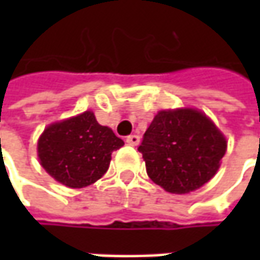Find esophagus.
Segmentation results:
<instances>
[{"mask_svg":"<svg viewBox=\"0 0 260 260\" xmlns=\"http://www.w3.org/2000/svg\"><path fill=\"white\" fill-rule=\"evenodd\" d=\"M125 142L130 146H137L139 145V142H140V137L137 135H130L125 137Z\"/></svg>","mask_w":260,"mask_h":260,"instance_id":"34e87169","label":"esophagus"}]
</instances>
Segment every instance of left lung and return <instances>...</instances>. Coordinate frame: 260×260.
<instances>
[{
    "label": "left lung",
    "mask_w": 260,
    "mask_h": 260,
    "mask_svg": "<svg viewBox=\"0 0 260 260\" xmlns=\"http://www.w3.org/2000/svg\"><path fill=\"white\" fill-rule=\"evenodd\" d=\"M225 149L214 123L192 108L159 111L139 146L149 178L172 194H188L208 182Z\"/></svg>",
    "instance_id": "1"
}]
</instances>
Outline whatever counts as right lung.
Returning <instances> with one entry per match:
<instances>
[{"label": "right lung", "instance_id": "right-lung-1", "mask_svg": "<svg viewBox=\"0 0 260 260\" xmlns=\"http://www.w3.org/2000/svg\"><path fill=\"white\" fill-rule=\"evenodd\" d=\"M124 142L98 124L92 111L46 127L37 142L40 165L69 188L94 184L107 172L111 153Z\"/></svg>", "mask_w": 260, "mask_h": 260}]
</instances>
